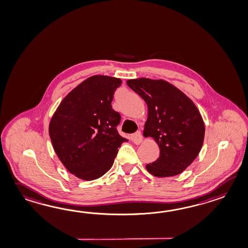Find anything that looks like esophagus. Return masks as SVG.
<instances>
[{
  "mask_svg": "<svg viewBox=\"0 0 248 248\" xmlns=\"http://www.w3.org/2000/svg\"><path fill=\"white\" fill-rule=\"evenodd\" d=\"M131 140H132V142H134L135 144H140L142 141V135H141V132L140 131L133 133L132 136H131Z\"/></svg>",
  "mask_w": 248,
  "mask_h": 248,
  "instance_id": "obj_1",
  "label": "esophagus"
}]
</instances>
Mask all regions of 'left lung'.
I'll return each instance as SVG.
<instances>
[{"mask_svg": "<svg viewBox=\"0 0 248 248\" xmlns=\"http://www.w3.org/2000/svg\"><path fill=\"white\" fill-rule=\"evenodd\" d=\"M126 83L148 105L144 136L154 138L159 146V157L146 165L147 170L156 177L180 174L196 159L204 142V121L196 105L164 80L139 78Z\"/></svg>", "mask_w": 248, "mask_h": 248, "instance_id": "1", "label": "left lung"}]
</instances>
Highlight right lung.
I'll list each match as a JSON object with an SVG mask.
<instances>
[{
  "label": "right lung",
  "mask_w": 248,
  "mask_h": 248,
  "mask_svg": "<svg viewBox=\"0 0 248 248\" xmlns=\"http://www.w3.org/2000/svg\"><path fill=\"white\" fill-rule=\"evenodd\" d=\"M122 80L93 76L71 91L61 101L49 126L56 154L77 178L93 181L114 164L123 142L116 129L121 116L111 102Z\"/></svg>",
  "instance_id": "obj_1"
}]
</instances>
